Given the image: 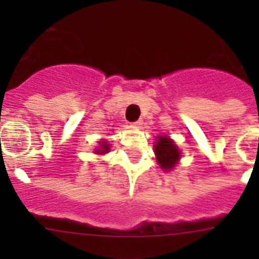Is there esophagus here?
<instances>
[{"label": "esophagus", "mask_w": 259, "mask_h": 259, "mask_svg": "<svg viewBox=\"0 0 259 259\" xmlns=\"http://www.w3.org/2000/svg\"><path fill=\"white\" fill-rule=\"evenodd\" d=\"M141 124H143V120H141V119H139V120H136V122L132 123V125H134V127H141Z\"/></svg>", "instance_id": "obj_1"}]
</instances>
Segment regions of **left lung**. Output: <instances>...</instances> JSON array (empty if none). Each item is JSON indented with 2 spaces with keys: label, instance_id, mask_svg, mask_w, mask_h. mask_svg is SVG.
<instances>
[{
  "label": "left lung",
  "instance_id": "obj_1",
  "mask_svg": "<svg viewBox=\"0 0 259 259\" xmlns=\"http://www.w3.org/2000/svg\"><path fill=\"white\" fill-rule=\"evenodd\" d=\"M154 152L157 154L158 163L161 164L164 171L171 170L178 163V159L180 158V150L178 149V146L166 136L158 137V141L154 146Z\"/></svg>",
  "mask_w": 259,
  "mask_h": 259
}]
</instances>
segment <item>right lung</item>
<instances>
[{"instance_id": "1", "label": "right lung", "mask_w": 259, "mask_h": 259, "mask_svg": "<svg viewBox=\"0 0 259 259\" xmlns=\"http://www.w3.org/2000/svg\"><path fill=\"white\" fill-rule=\"evenodd\" d=\"M109 150H110L109 144H107L106 141H105V143L101 144V149H98L97 153H98V154H104V153H107V152H109Z\"/></svg>"}]
</instances>
